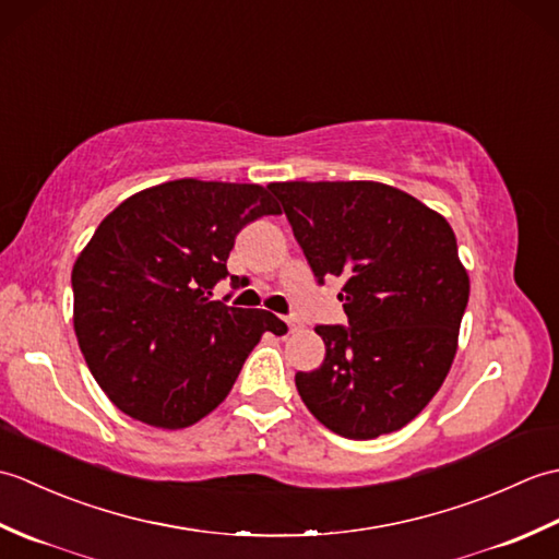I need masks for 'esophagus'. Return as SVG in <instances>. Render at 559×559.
Segmentation results:
<instances>
[{
    "label": "esophagus",
    "mask_w": 559,
    "mask_h": 559,
    "mask_svg": "<svg viewBox=\"0 0 559 559\" xmlns=\"http://www.w3.org/2000/svg\"><path fill=\"white\" fill-rule=\"evenodd\" d=\"M283 322H286L288 324V329L290 331H298L302 324H300V319L298 317H286V319H283Z\"/></svg>",
    "instance_id": "obj_1"
}]
</instances>
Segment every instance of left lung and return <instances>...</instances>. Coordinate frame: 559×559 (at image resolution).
I'll use <instances>...</instances> for the list:
<instances>
[{
  "mask_svg": "<svg viewBox=\"0 0 559 559\" xmlns=\"http://www.w3.org/2000/svg\"><path fill=\"white\" fill-rule=\"evenodd\" d=\"M314 276L343 281L348 326H317L326 355L295 386L348 439L408 425L442 386L471 281L442 213L382 182H271Z\"/></svg>",
  "mask_w": 559,
  "mask_h": 559,
  "instance_id": "8db88e82",
  "label": "left lung"
}]
</instances>
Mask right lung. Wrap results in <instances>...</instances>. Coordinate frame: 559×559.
I'll return each mask as SVG.
<instances>
[{"label":"right lung","mask_w":559,"mask_h":559,"mask_svg":"<svg viewBox=\"0 0 559 559\" xmlns=\"http://www.w3.org/2000/svg\"><path fill=\"white\" fill-rule=\"evenodd\" d=\"M276 213L269 187L185 177L103 218L71 271L74 331L91 374L129 418L163 430L199 423L261 336L286 334L276 314L211 300L235 235Z\"/></svg>","instance_id":"1"}]
</instances>
